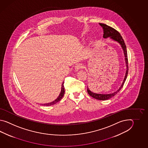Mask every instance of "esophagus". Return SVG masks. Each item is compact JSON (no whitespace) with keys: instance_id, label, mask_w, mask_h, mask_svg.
Listing matches in <instances>:
<instances>
[{"instance_id":"1","label":"esophagus","mask_w":148,"mask_h":148,"mask_svg":"<svg viewBox=\"0 0 148 148\" xmlns=\"http://www.w3.org/2000/svg\"><path fill=\"white\" fill-rule=\"evenodd\" d=\"M83 65L82 64V63H78L77 64H76V66H75V69L77 70L80 69H82L83 68Z\"/></svg>"}]
</instances>
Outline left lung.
<instances>
[{"label": "left lung", "mask_w": 148, "mask_h": 148, "mask_svg": "<svg viewBox=\"0 0 148 148\" xmlns=\"http://www.w3.org/2000/svg\"><path fill=\"white\" fill-rule=\"evenodd\" d=\"M99 24L101 25L103 29V33H104L103 38H110L113 41H115L119 44H120L123 51L124 56L125 57L124 60H125L126 67V70L125 75L124 76V78L122 82V85L120 86L119 89H117L116 91L114 92L113 93H110V94H108L94 93V92H92L87 86V92H88V94L89 95L92 97L94 98L95 99H98V100H100V101H106V100H108V99L114 97L119 91H120V90L123 87L124 84L125 82L126 79L127 78V73H128V70H129L128 69V59H127L126 47L125 44L124 43V41L123 40V38L121 36L120 33L119 32L117 31L114 28L111 27L110 26H109L106 24H105L103 23H99Z\"/></svg>", "instance_id": "1"}]
</instances>
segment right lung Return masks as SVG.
<instances>
[{
	"label": "right lung",
	"instance_id": "1",
	"mask_svg": "<svg viewBox=\"0 0 148 148\" xmlns=\"http://www.w3.org/2000/svg\"><path fill=\"white\" fill-rule=\"evenodd\" d=\"M64 82H63L62 86H61V92H60V94L59 95V96L57 97V99L56 100L50 102V103H47V104H42V105H43V106H51V105H53L54 104H56L58 101L62 99V98L63 97L64 94Z\"/></svg>",
	"mask_w": 148,
	"mask_h": 148
}]
</instances>
